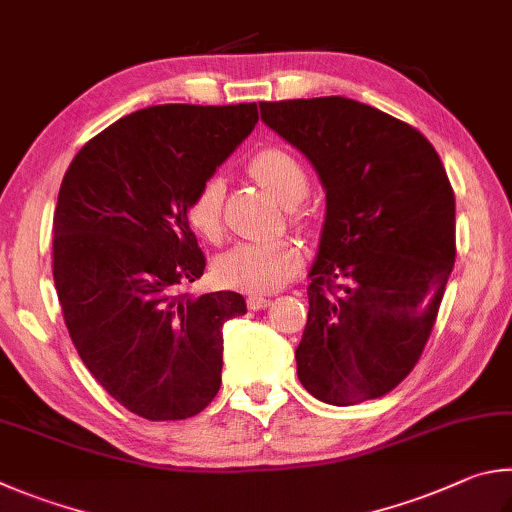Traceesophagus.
<instances>
[{"label": "esophagus", "mask_w": 512, "mask_h": 512, "mask_svg": "<svg viewBox=\"0 0 512 512\" xmlns=\"http://www.w3.org/2000/svg\"><path fill=\"white\" fill-rule=\"evenodd\" d=\"M266 306H271V300H268V297H248L250 311H264Z\"/></svg>", "instance_id": "34e87169"}]
</instances>
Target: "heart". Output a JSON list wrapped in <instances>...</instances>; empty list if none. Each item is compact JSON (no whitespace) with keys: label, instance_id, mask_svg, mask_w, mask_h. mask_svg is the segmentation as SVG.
Returning <instances> with one entry per match:
<instances>
[{"label":"heart","instance_id":"b5f03b06","mask_svg":"<svg viewBox=\"0 0 512 512\" xmlns=\"http://www.w3.org/2000/svg\"><path fill=\"white\" fill-rule=\"evenodd\" d=\"M250 174L284 206H293L300 201L309 188V176H306L302 163L280 147H268L259 152L250 161ZM221 199H224V185L219 179H208L194 192L185 215L199 235L208 239L219 235ZM300 266L302 253L291 239L241 241L217 257L215 277L226 288H235V291L248 295H268L291 280L300 271Z\"/></svg>","mask_w":512,"mask_h":512}]
</instances>
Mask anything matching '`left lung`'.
I'll return each mask as SVG.
<instances>
[{
    "label": "left lung",
    "instance_id": "left-lung-1",
    "mask_svg": "<svg viewBox=\"0 0 512 512\" xmlns=\"http://www.w3.org/2000/svg\"><path fill=\"white\" fill-rule=\"evenodd\" d=\"M327 192L297 378L329 405L385 396L430 338L454 266V192L403 120L342 96L259 102Z\"/></svg>",
    "mask_w": 512,
    "mask_h": 512
}]
</instances>
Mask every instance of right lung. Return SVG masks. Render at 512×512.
<instances>
[{"label": "right lung", "instance_id": "obj_1", "mask_svg": "<svg viewBox=\"0 0 512 512\" xmlns=\"http://www.w3.org/2000/svg\"><path fill=\"white\" fill-rule=\"evenodd\" d=\"M255 102L154 105L91 138L53 215V280L69 336L109 396L147 421L206 410L239 293L181 295L206 257L188 203L257 125Z\"/></svg>", "mask_w": 512, "mask_h": 512}]
</instances>
